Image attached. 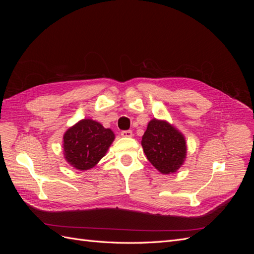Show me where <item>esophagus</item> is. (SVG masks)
<instances>
[{
    "mask_svg": "<svg viewBox=\"0 0 254 254\" xmlns=\"http://www.w3.org/2000/svg\"><path fill=\"white\" fill-rule=\"evenodd\" d=\"M121 135L124 137H131L133 134H132L131 130H123V131L121 132Z\"/></svg>",
    "mask_w": 254,
    "mask_h": 254,
    "instance_id": "esophagus-1",
    "label": "esophagus"
}]
</instances>
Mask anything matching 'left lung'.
Instances as JSON below:
<instances>
[{
    "mask_svg": "<svg viewBox=\"0 0 254 254\" xmlns=\"http://www.w3.org/2000/svg\"><path fill=\"white\" fill-rule=\"evenodd\" d=\"M141 143L149 162L163 175L176 173L186 160V137L166 121L151 120Z\"/></svg>",
    "mask_w": 254,
    "mask_h": 254,
    "instance_id": "8db88e82",
    "label": "left lung"
}]
</instances>
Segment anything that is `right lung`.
<instances>
[{"label": "right lung", "mask_w": 254, "mask_h": 254, "mask_svg": "<svg viewBox=\"0 0 254 254\" xmlns=\"http://www.w3.org/2000/svg\"><path fill=\"white\" fill-rule=\"evenodd\" d=\"M111 129L98 122L83 119L68 128L64 135V155L66 162L78 171L94 167L114 141Z\"/></svg>", "instance_id": "1"}]
</instances>
